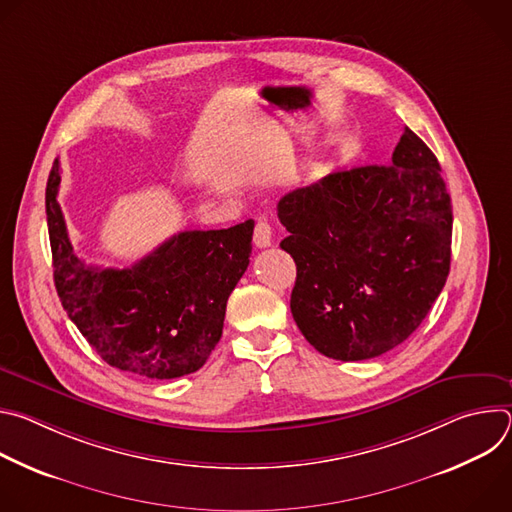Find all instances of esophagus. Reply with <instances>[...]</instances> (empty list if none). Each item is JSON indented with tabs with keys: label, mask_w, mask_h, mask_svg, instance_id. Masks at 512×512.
I'll list each match as a JSON object with an SVG mask.
<instances>
[{
	"label": "esophagus",
	"mask_w": 512,
	"mask_h": 512,
	"mask_svg": "<svg viewBox=\"0 0 512 512\" xmlns=\"http://www.w3.org/2000/svg\"><path fill=\"white\" fill-rule=\"evenodd\" d=\"M253 243L259 249H265L271 245V225L267 221H259L255 225V233H253Z\"/></svg>",
	"instance_id": "34e87169"
}]
</instances>
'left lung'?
I'll return each instance as SVG.
<instances>
[{
    "label": "left lung",
    "instance_id": "obj_1",
    "mask_svg": "<svg viewBox=\"0 0 512 512\" xmlns=\"http://www.w3.org/2000/svg\"><path fill=\"white\" fill-rule=\"evenodd\" d=\"M296 261L291 314L336 360H367L405 342L442 294L452 259V200L442 168L405 127L391 164L296 188L277 204Z\"/></svg>",
    "mask_w": 512,
    "mask_h": 512
}]
</instances>
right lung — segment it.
<instances>
[{"label": "right lung", "instance_id": "right-lung-1", "mask_svg": "<svg viewBox=\"0 0 512 512\" xmlns=\"http://www.w3.org/2000/svg\"><path fill=\"white\" fill-rule=\"evenodd\" d=\"M58 186L56 158L46 218L54 285L68 318L119 371L160 381L196 373L223 336L227 300L247 271L255 223L184 231L129 269H99L72 249Z\"/></svg>", "mask_w": 512, "mask_h": 512}]
</instances>
